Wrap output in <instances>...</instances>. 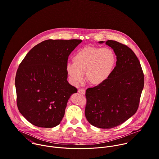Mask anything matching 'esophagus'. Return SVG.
I'll use <instances>...</instances> for the list:
<instances>
[{"label": "esophagus", "mask_w": 159, "mask_h": 159, "mask_svg": "<svg viewBox=\"0 0 159 159\" xmlns=\"http://www.w3.org/2000/svg\"><path fill=\"white\" fill-rule=\"evenodd\" d=\"M78 92L82 95H85V90L84 89H79L78 90Z\"/></svg>", "instance_id": "obj_1"}]
</instances>
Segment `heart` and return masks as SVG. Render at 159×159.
I'll return each mask as SVG.
<instances>
[{"label": "heart", "instance_id": "1", "mask_svg": "<svg viewBox=\"0 0 159 159\" xmlns=\"http://www.w3.org/2000/svg\"><path fill=\"white\" fill-rule=\"evenodd\" d=\"M73 64L66 66V74L73 85L82 83L84 73L87 80L98 86L106 82L112 74L117 57L110 48L87 46L79 50L72 59Z\"/></svg>", "mask_w": 159, "mask_h": 159}]
</instances>
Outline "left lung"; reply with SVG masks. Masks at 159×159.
<instances>
[{
	"label": "left lung",
	"mask_w": 159,
	"mask_h": 159,
	"mask_svg": "<svg viewBox=\"0 0 159 159\" xmlns=\"http://www.w3.org/2000/svg\"><path fill=\"white\" fill-rule=\"evenodd\" d=\"M105 44L115 52L116 66L104 84L87 89L85 115L93 126L111 129L122 124L137 112L144 75L140 63L131 48L115 40H107Z\"/></svg>",
	"instance_id": "1"
}]
</instances>
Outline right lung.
<instances>
[{
	"instance_id": "1",
	"label": "right lung",
	"mask_w": 159,
	"mask_h": 159,
	"mask_svg": "<svg viewBox=\"0 0 159 159\" xmlns=\"http://www.w3.org/2000/svg\"><path fill=\"white\" fill-rule=\"evenodd\" d=\"M82 40H47L34 46L17 69L15 84L20 114L32 124L52 128L62 121L67 102L77 89L66 74L70 53Z\"/></svg>"
}]
</instances>
